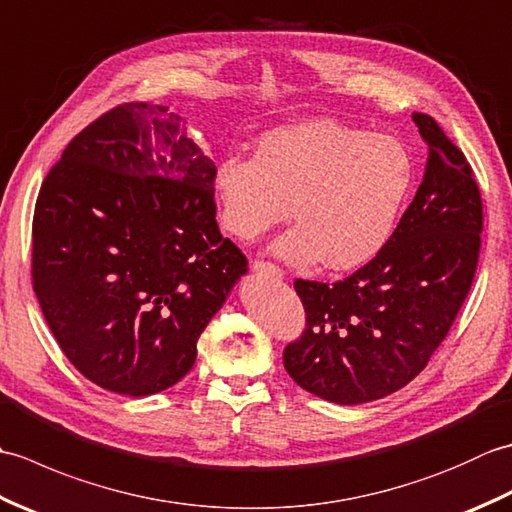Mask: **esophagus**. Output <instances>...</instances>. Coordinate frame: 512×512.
I'll return each instance as SVG.
<instances>
[{
	"label": "esophagus",
	"mask_w": 512,
	"mask_h": 512,
	"mask_svg": "<svg viewBox=\"0 0 512 512\" xmlns=\"http://www.w3.org/2000/svg\"><path fill=\"white\" fill-rule=\"evenodd\" d=\"M253 270L257 275H266V277H275V279H281L284 277V273H281V268L270 264V262H264V259H255L253 262Z\"/></svg>",
	"instance_id": "esophagus-1"
}]
</instances>
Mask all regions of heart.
<instances>
[{"mask_svg": "<svg viewBox=\"0 0 512 512\" xmlns=\"http://www.w3.org/2000/svg\"><path fill=\"white\" fill-rule=\"evenodd\" d=\"M416 180L407 145L389 134L312 118L270 129L255 158L224 156L213 173L220 224L255 239L288 215L297 226L275 244L292 264L323 257L330 270H352L389 242Z\"/></svg>", "mask_w": 512, "mask_h": 512, "instance_id": "b5f03b06", "label": "heart"}]
</instances>
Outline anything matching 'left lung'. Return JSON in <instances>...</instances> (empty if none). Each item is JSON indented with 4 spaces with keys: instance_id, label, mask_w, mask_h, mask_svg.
Wrapping results in <instances>:
<instances>
[{
    "instance_id": "left-lung-1",
    "label": "left lung",
    "mask_w": 512,
    "mask_h": 512,
    "mask_svg": "<svg viewBox=\"0 0 512 512\" xmlns=\"http://www.w3.org/2000/svg\"><path fill=\"white\" fill-rule=\"evenodd\" d=\"M429 149L416 198L385 248L334 284L297 279L306 330L286 345L299 387L339 405L394 394L427 367L473 286L482 195L473 169L429 114L413 112Z\"/></svg>"
}]
</instances>
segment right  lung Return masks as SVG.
<instances>
[{
    "label": "right lung",
    "instance_id": "1",
    "mask_svg": "<svg viewBox=\"0 0 512 512\" xmlns=\"http://www.w3.org/2000/svg\"><path fill=\"white\" fill-rule=\"evenodd\" d=\"M215 165L167 107L123 103L41 184L32 288L68 361L99 387L176 385L246 257L215 222Z\"/></svg>",
    "mask_w": 512,
    "mask_h": 512
}]
</instances>
